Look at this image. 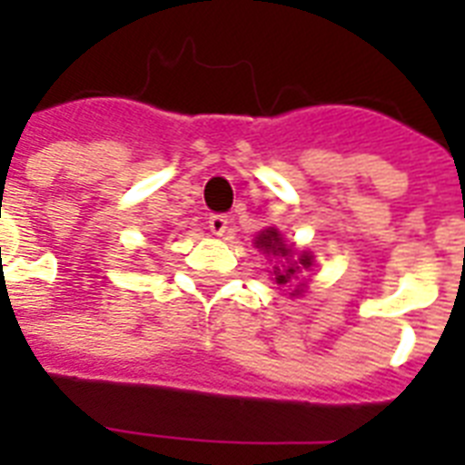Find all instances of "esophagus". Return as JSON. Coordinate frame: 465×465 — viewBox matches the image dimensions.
Segmentation results:
<instances>
[{
    "mask_svg": "<svg viewBox=\"0 0 465 465\" xmlns=\"http://www.w3.org/2000/svg\"><path fill=\"white\" fill-rule=\"evenodd\" d=\"M226 229H229V219H226V214H212L210 232L214 233V236H224Z\"/></svg>",
    "mask_w": 465,
    "mask_h": 465,
    "instance_id": "34e87169",
    "label": "esophagus"
}]
</instances>
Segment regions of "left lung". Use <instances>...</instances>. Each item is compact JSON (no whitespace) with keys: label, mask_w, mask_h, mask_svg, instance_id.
<instances>
[{"label":"left lung","mask_w":465,"mask_h":465,"mask_svg":"<svg viewBox=\"0 0 465 465\" xmlns=\"http://www.w3.org/2000/svg\"><path fill=\"white\" fill-rule=\"evenodd\" d=\"M255 248H261L262 253L272 255V258H282L275 268L270 270L272 282L280 284V287H284V284H290L292 287V282L297 280L299 272H304V270H309L311 265H313V255L306 253V251L304 253L294 255V248L284 243L282 233L277 232L275 226H268L265 232H261L255 236ZM302 292H304V282H299L297 290L292 292V294L297 297Z\"/></svg>","instance_id":"1"}]
</instances>
